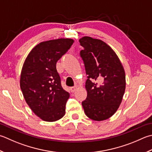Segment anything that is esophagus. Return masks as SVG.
<instances>
[{
	"mask_svg": "<svg viewBox=\"0 0 152 152\" xmlns=\"http://www.w3.org/2000/svg\"><path fill=\"white\" fill-rule=\"evenodd\" d=\"M70 89L71 92H74V91H75L76 90L77 87H76V86H74V87H71Z\"/></svg>",
	"mask_w": 152,
	"mask_h": 152,
	"instance_id": "esophagus-1",
	"label": "esophagus"
}]
</instances>
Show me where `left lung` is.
Here are the masks:
<instances>
[{
  "instance_id": "1",
  "label": "left lung",
  "mask_w": 152,
  "mask_h": 152,
  "mask_svg": "<svg viewBox=\"0 0 152 152\" xmlns=\"http://www.w3.org/2000/svg\"><path fill=\"white\" fill-rule=\"evenodd\" d=\"M84 50L80 56L84 62L87 98L82 104L91 119H108L119 107L126 88L123 64L113 49L102 40L84 36L79 39Z\"/></svg>"
}]
</instances>
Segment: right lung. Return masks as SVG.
<instances>
[{
  "label": "right lung",
  "instance_id": "1",
  "mask_svg": "<svg viewBox=\"0 0 152 152\" xmlns=\"http://www.w3.org/2000/svg\"><path fill=\"white\" fill-rule=\"evenodd\" d=\"M74 41L70 38L43 41L31 49L23 62L20 88L32 111L44 121H56L65 115L70 94L62 88L56 64Z\"/></svg>",
  "mask_w": 152,
  "mask_h": 152
}]
</instances>
